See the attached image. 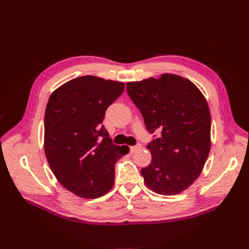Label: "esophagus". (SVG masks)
<instances>
[{"mask_svg":"<svg viewBox=\"0 0 249 249\" xmlns=\"http://www.w3.org/2000/svg\"><path fill=\"white\" fill-rule=\"evenodd\" d=\"M141 147H142V145L140 144V143H137L136 145L131 146V147H130V150H131V153H135V152H137V150H139Z\"/></svg>","mask_w":249,"mask_h":249,"instance_id":"34e87169","label":"esophagus"}]
</instances>
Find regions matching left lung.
I'll return each instance as SVG.
<instances>
[{"label":"left lung","mask_w":249,"mask_h":249,"mask_svg":"<svg viewBox=\"0 0 249 249\" xmlns=\"http://www.w3.org/2000/svg\"><path fill=\"white\" fill-rule=\"evenodd\" d=\"M149 134L152 162L141 169L150 190L175 195L198 178L210 153L211 115L205 96L189 80L170 73L126 84Z\"/></svg>","instance_id":"obj_1"}]
</instances>
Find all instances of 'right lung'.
<instances>
[{
  "mask_svg": "<svg viewBox=\"0 0 249 249\" xmlns=\"http://www.w3.org/2000/svg\"><path fill=\"white\" fill-rule=\"evenodd\" d=\"M122 82L93 76L72 79L50 96L44 115V152L59 183L80 197L97 198L114 184L115 163L129 153L113 144L102 124L124 92Z\"/></svg>",
  "mask_w": 249,
  "mask_h": 249,
  "instance_id": "right-lung-1",
  "label": "right lung"
}]
</instances>
